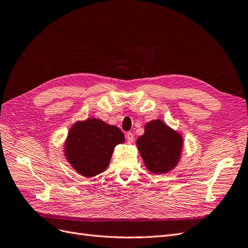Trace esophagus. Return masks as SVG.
<instances>
[{
    "mask_svg": "<svg viewBox=\"0 0 248 248\" xmlns=\"http://www.w3.org/2000/svg\"><path fill=\"white\" fill-rule=\"evenodd\" d=\"M133 133L132 132H127L126 133V140H127V142L128 144H131V142L133 141Z\"/></svg>",
    "mask_w": 248,
    "mask_h": 248,
    "instance_id": "1",
    "label": "esophagus"
}]
</instances>
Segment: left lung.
I'll use <instances>...</instances> for the list:
<instances>
[{
	"instance_id": "1",
	"label": "left lung",
	"mask_w": 248,
	"mask_h": 248,
	"mask_svg": "<svg viewBox=\"0 0 248 248\" xmlns=\"http://www.w3.org/2000/svg\"><path fill=\"white\" fill-rule=\"evenodd\" d=\"M183 137L161 120H152L145 125V132L137 140L138 150L149 171L168 174L181 159Z\"/></svg>"
}]
</instances>
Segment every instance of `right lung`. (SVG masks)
Listing matches in <instances>:
<instances>
[{
  "label": "right lung",
  "instance_id": "1",
  "mask_svg": "<svg viewBox=\"0 0 248 248\" xmlns=\"http://www.w3.org/2000/svg\"><path fill=\"white\" fill-rule=\"evenodd\" d=\"M125 137L117 126L89 118L72 125L64 141V156L78 174L92 178L108 167L112 151Z\"/></svg>",
  "mask_w": 248,
  "mask_h": 248
}]
</instances>
